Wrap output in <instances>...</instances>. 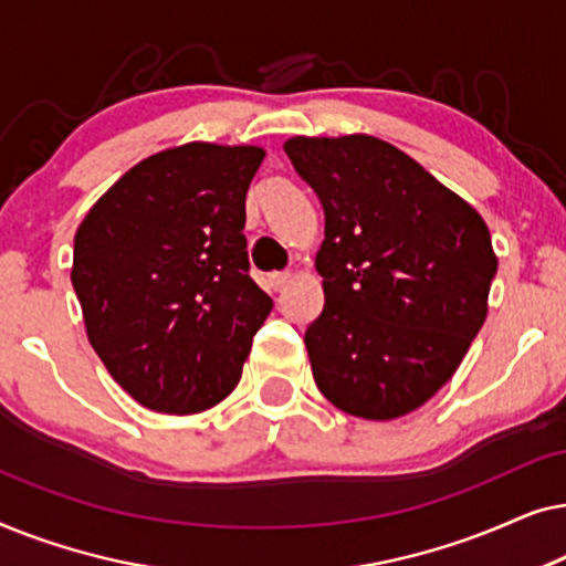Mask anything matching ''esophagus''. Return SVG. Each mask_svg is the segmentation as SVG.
I'll use <instances>...</instances> for the list:
<instances>
[{
  "label": "esophagus",
  "instance_id": "1",
  "mask_svg": "<svg viewBox=\"0 0 566 566\" xmlns=\"http://www.w3.org/2000/svg\"><path fill=\"white\" fill-rule=\"evenodd\" d=\"M268 281H270V285H273L275 291H283L285 285L291 283V273H270Z\"/></svg>",
  "mask_w": 566,
  "mask_h": 566
}]
</instances>
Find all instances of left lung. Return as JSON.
I'll return each mask as SVG.
<instances>
[{
	"label": "left lung",
	"instance_id": "1",
	"mask_svg": "<svg viewBox=\"0 0 566 566\" xmlns=\"http://www.w3.org/2000/svg\"><path fill=\"white\" fill-rule=\"evenodd\" d=\"M324 208V308L306 329L314 381L337 409L397 420L461 366L497 273L467 200L376 136L283 144Z\"/></svg>",
	"mask_w": 566,
	"mask_h": 566
}]
</instances>
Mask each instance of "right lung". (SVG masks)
Masks as SVG:
<instances>
[{
	"instance_id": "obj_1",
	"label": "right lung",
	"mask_w": 566,
	"mask_h": 566,
	"mask_svg": "<svg viewBox=\"0 0 566 566\" xmlns=\"http://www.w3.org/2000/svg\"><path fill=\"white\" fill-rule=\"evenodd\" d=\"M262 159L260 146L206 142L159 151L76 229L72 285L90 345L154 412L196 415L227 399L273 308L242 234Z\"/></svg>"
}]
</instances>
